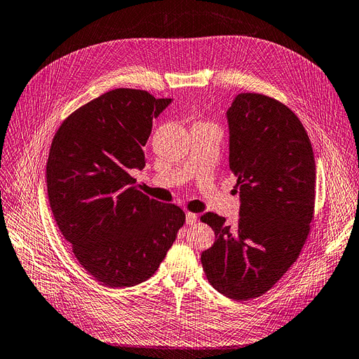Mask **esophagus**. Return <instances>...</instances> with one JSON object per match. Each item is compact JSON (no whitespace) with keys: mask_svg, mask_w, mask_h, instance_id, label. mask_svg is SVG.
I'll return each mask as SVG.
<instances>
[{"mask_svg":"<svg viewBox=\"0 0 359 359\" xmlns=\"http://www.w3.org/2000/svg\"><path fill=\"white\" fill-rule=\"evenodd\" d=\"M185 222H187L189 225H193L197 222V215L196 213H191L189 212L187 215H185Z\"/></svg>","mask_w":359,"mask_h":359,"instance_id":"34e87169","label":"esophagus"}]
</instances>
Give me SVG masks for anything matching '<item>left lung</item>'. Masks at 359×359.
Returning <instances> with one entry per match:
<instances>
[{
	"label": "left lung",
	"instance_id": "left-lung-1",
	"mask_svg": "<svg viewBox=\"0 0 359 359\" xmlns=\"http://www.w3.org/2000/svg\"><path fill=\"white\" fill-rule=\"evenodd\" d=\"M226 122L229 169L240 190L238 221L229 225L212 212L200 217L215 231L202 265L213 289L248 300L268 292L305 245L315 161L304 125L274 98L241 93L228 107Z\"/></svg>",
	"mask_w": 359,
	"mask_h": 359
}]
</instances>
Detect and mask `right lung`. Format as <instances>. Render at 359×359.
Listing matches in <instances>:
<instances>
[{
  "label": "right lung",
  "instance_id": "right-lung-1",
  "mask_svg": "<svg viewBox=\"0 0 359 359\" xmlns=\"http://www.w3.org/2000/svg\"><path fill=\"white\" fill-rule=\"evenodd\" d=\"M172 103L116 88L79 107L54 135L47 190L75 257L107 287H131L159 268L185 213L142 194L130 175L146 166L153 119Z\"/></svg>",
  "mask_w": 359,
  "mask_h": 359
}]
</instances>
